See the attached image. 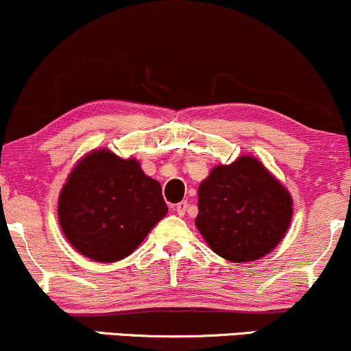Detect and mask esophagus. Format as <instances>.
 <instances>
[{
  "label": "esophagus",
  "mask_w": 351,
  "mask_h": 351,
  "mask_svg": "<svg viewBox=\"0 0 351 351\" xmlns=\"http://www.w3.org/2000/svg\"><path fill=\"white\" fill-rule=\"evenodd\" d=\"M186 210H188V202H180L178 205L175 206V211L180 215V217H183V215L186 213Z\"/></svg>",
  "instance_id": "esophagus-1"
}]
</instances>
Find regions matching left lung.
Returning a JSON list of instances; mask_svg holds the SVG:
<instances>
[{
	"label": "left lung",
	"mask_w": 351,
	"mask_h": 351,
	"mask_svg": "<svg viewBox=\"0 0 351 351\" xmlns=\"http://www.w3.org/2000/svg\"><path fill=\"white\" fill-rule=\"evenodd\" d=\"M291 217L290 191L255 156L218 165L198 186L196 228L217 255L234 263L271 253Z\"/></svg>",
	"instance_id": "left-lung-1"
}]
</instances>
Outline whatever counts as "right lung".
<instances>
[{"label": "right lung", "mask_w": 351, "mask_h": 351, "mask_svg": "<svg viewBox=\"0 0 351 351\" xmlns=\"http://www.w3.org/2000/svg\"><path fill=\"white\" fill-rule=\"evenodd\" d=\"M168 213L161 186L136 158L110 149L86 153L63 184L58 219L64 238L83 256L114 263L132 255Z\"/></svg>", "instance_id": "add662e5"}]
</instances>
